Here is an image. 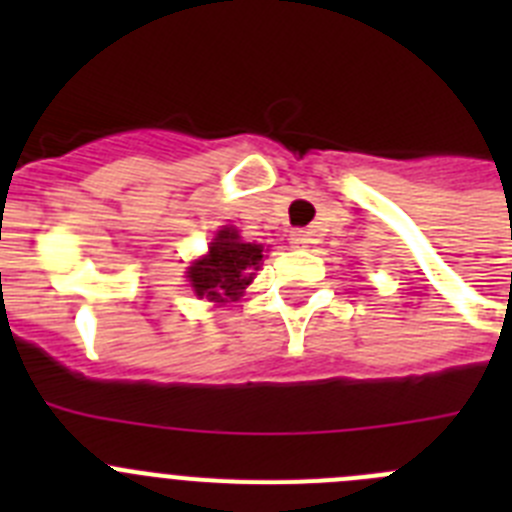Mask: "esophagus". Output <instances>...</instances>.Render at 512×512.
I'll return each mask as SVG.
<instances>
[{
	"label": "esophagus",
	"instance_id": "obj_1",
	"mask_svg": "<svg viewBox=\"0 0 512 512\" xmlns=\"http://www.w3.org/2000/svg\"><path fill=\"white\" fill-rule=\"evenodd\" d=\"M292 243H295V246H307V243H312V238L307 230H295V233H292Z\"/></svg>",
	"mask_w": 512,
	"mask_h": 512
}]
</instances>
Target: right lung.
<instances>
[{"mask_svg":"<svg viewBox=\"0 0 512 512\" xmlns=\"http://www.w3.org/2000/svg\"><path fill=\"white\" fill-rule=\"evenodd\" d=\"M261 261H264V246L243 243L238 230L225 225L212 238L210 251L202 259L192 261L187 279L197 297H207L210 302L238 300L256 277Z\"/></svg>","mask_w":512,"mask_h":512,"instance_id":"add662e5","label":"right lung"}]
</instances>
